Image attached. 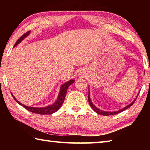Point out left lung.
Instances as JSON below:
<instances>
[{
  "mask_svg": "<svg viewBox=\"0 0 150 150\" xmlns=\"http://www.w3.org/2000/svg\"><path fill=\"white\" fill-rule=\"evenodd\" d=\"M138 95H139V93L138 94V95H137L136 98H135V99H134V100L133 101L132 103H130V105H128V106H126V107H124V108H123L120 109V110H117V111H115V112H106V111H103V110H100L99 108H96V106L93 105V103H92V101H91V98H90V91H89V90H88V103H89V105H90V106H91V108H93V110L94 111H95V112H96L97 114H98V115H104V116H110V115H116V114L120 113V112H122V111H124V110H125L126 109H127L128 108L130 107V106H131L134 103V102H135L136 100V98H137V97H138Z\"/></svg>",
  "mask_w": 150,
  "mask_h": 150,
  "instance_id": "1",
  "label": "left lung"
}]
</instances>
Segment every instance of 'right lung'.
Here are the masks:
<instances>
[{"label": "right lung", "instance_id": "obj_1", "mask_svg": "<svg viewBox=\"0 0 150 150\" xmlns=\"http://www.w3.org/2000/svg\"><path fill=\"white\" fill-rule=\"evenodd\" d=\"M30 32L29 31V32H27L26 34L22 35V36L17 40L14 47H15L16 45L20 44V43L21 42L22 40L25 38L27 37L28 35L30 34ZM74 82H75L74 79H71L69 81H67V83H65L64 84H63L62 86H61L60 91H59V95H58L57 100H55V102L53 104V105L45 106V107L38 108V107H31V106H25L24 105H22V103H20L19 101H18L16 98H15L13 95H12V93L11 94H12V96H13V98H14V100H16L20 105L22 106L23 107L26 108V110H29L30 112H33V113L39 114V115H51V114H53V113L55 112L56 111H57L58 110H59L61 106H62L63 101H64V100H65V97L66 94H67V91L68 87H69L71 85L73 84Z\"/></svg>", "mask_w": 150, "mask_h": 150}]
</instances>
